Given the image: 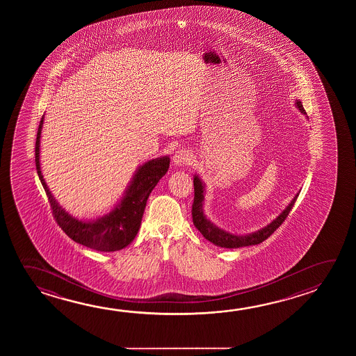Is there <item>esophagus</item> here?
<instances>
[{"mask_svg": "<svg viewBox=\"0 0 356 356\" xmlns=\"http://www.w3.org/2000/svg\"><path fill=\"white\" fill-rule=\"evenodd\" d=\"M172 161L176 165H185V163H190L193 161V155L190 154L186 149H179L176 150L175 155L172 158Z\"/></svg>", "mask_w": 356, "mask_h": 356, "instance_id": "obj_1", "label": "esophagus"}]
</instances>
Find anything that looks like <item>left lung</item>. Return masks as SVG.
Segmentation results:
<instances>
[{"instance_id":"left-lung-1","label":"left lung","mask_w":356,"mask_h":356,"mask_svg":"<svg viewBox=\"0 0 356 356\" xmlns=\"http://www.w3.org/2000/svg\"><path fill=\"white\" fill-rule=\"evenodd\" d=\"M298 108L303 114H307L304 111L302 102L297 100ZM193 190H195V197H193V222L195 227L197 228L201 234L204 236L207 241L212 242L213 245L223 248H239V247H247V245H254L262 243L263 241L268 238L270 234H273L277 228L284 222L289 212H291L293 206L297 201L299 193L293 198L291 204H288L286 210L283 211L274 221L270 222L268 226L253 232V234H245V236H237V234H229L223 231L221 228L217 227L210 220L206 218L204 213V185L202 181L200 180L198 176L193 177Z\"/></svg>"}]
</instances>
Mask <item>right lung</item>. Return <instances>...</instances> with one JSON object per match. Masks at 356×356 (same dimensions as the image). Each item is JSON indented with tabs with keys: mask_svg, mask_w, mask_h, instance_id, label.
<instances>
[{
	"mask_svg": "<svg viewBox=\"0 0 356 356\" xmlns=\"http://www.w3.org/2000/svg\"><path fill=\"white\" fill-rule=\"evenodd\" d=\"M42 117L37 139H35V169L42 182V186L47 193L53 217L63 232L79 245H86L95 251L114 252L125 248L133 242L140 228L141 218L145 210L146 201L152 188L158 185L170 166V158L154 159L141 165L136 171L133 181L125 191L120 204L115 206L111 213L103 216L97 221H79L65 212L54 200L47 184L42 175L40 165V140H41Z\"/></svg>",
	"mask_w": 356,
	"mask_h": 356,
	"instance_id": "1",
	"label": "right lung"
}]
</instances>
